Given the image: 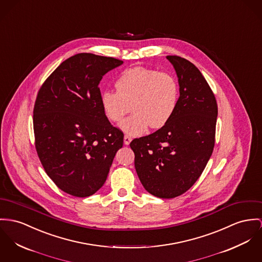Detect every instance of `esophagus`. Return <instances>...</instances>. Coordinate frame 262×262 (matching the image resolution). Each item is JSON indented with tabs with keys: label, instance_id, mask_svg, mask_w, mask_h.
<instances>
[{
	"label": "esophagus",
	"instance_id": "34e87169",
	"mask_svg": "<svg viewBox=\"0 0 262 262\" xmlns=\"http://www.w3.org/2000/svg\"><path fill=\"white\" fill-rule=\"evenodd\" d=\"M123 141H124V144H129V142L132 141V137H129V136H127V135H125L124 136V138H123Z\"/></svg>",
	"mask_w": 262,
	"mask_h": 262
}]
</instances>
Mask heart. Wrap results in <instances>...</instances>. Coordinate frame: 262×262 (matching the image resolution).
<instances>
[{
  "mask_svg": "<svg viewBox=\"0 0 262 262\" xmlns=\"http://www.w3.org/2000/svg\"><path fill=\"white\" fill-rule=\"evenodd\" d=\"M117 91L101 93V103L105 117L117 122L128 135L139 136L147 126L160 128L171 119L179 100V84L172 75L155 69L135 67L125 70L116 81Z\"/></svg>",
  "mask_w": 262,
  "mask_h": 262,
  "instance_id": "1",
  "label": "heart"
}]
</instances>
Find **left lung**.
I'll use <instances>...</instances> for the list:
<instances>
[{
  "mask_svg": "<svg viewBox=\"0 0 262 262\" xmlns=\"http://www.w3.org/2000/svg\"><path fill=\"white\" fill-rule=\"evenodd\" d=\"M177 72L180 98L166 124L129 143L143 187L161 199L187 191L202 176L214 143L217 103L200 70L179 56H167Z\"/></svg>",
  "mask_w": 262,
  "mask_h": 262,
  "instance_id": "left-lung-1",
  "label": "left lung"
}]
</instances>
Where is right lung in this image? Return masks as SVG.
I'll use <instances>...</instances> for the list:
<instances>
[{"mask_svg": "<svg viewBox=\"0 0 262 262\" xmlns=\"http://www.w3.org/2000/svg\"><path fill=\"white\" fill-rule=\"evenodd\" d=\"M123 61L89 53L62 61L43 81L34 105L40 163L62 191L86 198L107 178L123 133L105 117L99 83Z\"/></svg>", "mask_w": 262, "mask_h": 262, "instance_id": "obj_1", "label": "right lung"}]
</instances>
